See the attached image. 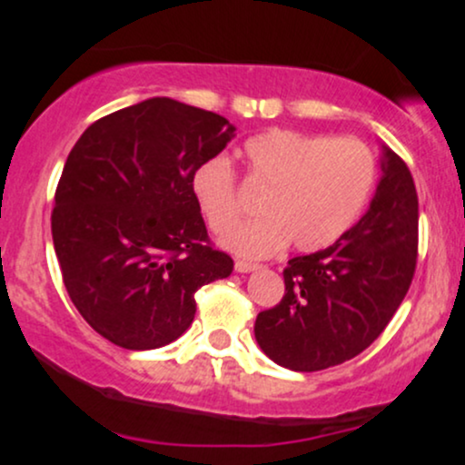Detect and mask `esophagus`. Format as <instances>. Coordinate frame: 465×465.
Instances as JSON below:
<instances>
[{
  "instance_id": "34e87169",
  "label": "esophagus",
  "mask_w": 465,
  "mask_h": 465,
  "mask_svg": "<svg viewBox=\"0 0 465 465\" xmlns=\"http://www.w3.org/2000/svg\"><path fill=\"white\" fill-rule=\"evenodd\" d=\"M255 269H258V264H255V262H247V260H236L238 273H249V271H255Z\"/></svg>"
}]
</instances>
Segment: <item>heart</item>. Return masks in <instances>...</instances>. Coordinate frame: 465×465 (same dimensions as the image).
<instances>
[{
  "instance_id": "b5f03b06",
  "label": "heart",
  "mask_w": 465,
  "mask_h": 465,
  "mask_svg": "<svg viewBox=\"0 0 465 465\" xmlns=\"http://www.w3.org/2000/svg\"><path fill=\"white\" fill-rule=\"evenodd\" d=\"M249 188L264 192L262 218L242 223L223 244L244 258H266L286 247L322 251L339 242L359 221L373 183L376 157L356 137H328L271 129L240 148ZM190 190L207 227L227 232L240 216L236 170L225 157L192 170Z\"/></svg>"
}]
</instances>
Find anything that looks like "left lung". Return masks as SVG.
Segmentation results:
<instances>
[{
    "mask_svg": "<svg viewBox=\"0 0 465 465\" xmlns=\"http://www.w3.org/2000/svg\"><path fill=\"white\" fill-rule=\"evenodd\" d=\"M367 214L332 247L288 260L284 297L258 314L255 341L277 365L319 371L367 350L407 295L418 264V192L385 148Z\"/></svg>",
    "mask_w": 465,
    "mask_h": 465,
    "instance_id": "1",
    "label": "left lung"
}]
</instances>
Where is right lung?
Listing matches in <instances>:
<instances>
[{
  "mask_svg": "<svg viewBox=\"0 0 465 465\" xmlns=\"http://www.w3.org/2000/svg\"><path fill=\"white\" fill-rule=\"evenodd\" d=\"M233 131L212 111L151 98L100 117L74 143L52 240L69 300L111 343H173L194 322V292L232 275V255L207 236L190 177Z\"/></svg>",
  "mask_w": 465,
  "mask_h": 465,
  "instance_id": "obj_1",
  "label": "right lung"
}]
</instances>
